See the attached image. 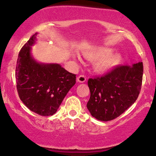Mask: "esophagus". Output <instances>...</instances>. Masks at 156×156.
Here are the masks:
<instances>
[{"label": "esophagus", "mask_w": 156, "mask_h": 156, "mask_svg": "<svg viewBox=\"0 0 156 156\" xmlns=\"http://www.w3.org/2000/svg\"><path fill=\"white\" fill-rule=\"evenodd\" d=\"M87 80V77L83 75H81V76H79L77 78V81L79 82V83H84V82Z\"/></svg>", "instance_id": "obj_1"}]
</instances>
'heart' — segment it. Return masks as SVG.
I'll use <instances>...</instances> for the list:
<instances>
[{
    "label": "heart",
    "mask_w": 156,
    "mask_h": 156,
    "mask_svg": "<svg viewBox=\"0 0 156 156\" xmlns=\"http://www.w3.org/2000/svg\"><path fill=\"white\" fill-rule=\"evenodd\" d=\"M113 49L108 47H96L84 55L91 60L97 59L94 64V69L98 73H107L119 66L122 62V56L119 53H112Z\"/></svg>",
    "instance_id": "obj_1"
}]
</instances>
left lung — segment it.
Masks as SVG:
<instances>
[{
  "instance_id": "left-lung-1",
  "label": "left lung",
  "mask_w": 156,
  "mask_h": 156,
  "mask_svg": "<svg viewBox=\"0 0 156 156\" xmlns=\"http://www.w3.org/2000/svg\"><path fill=\"white\" fill-rule=\"evenodd\" d=\"M143 64L118 66L104 76L89 78L87 107L93 117L110 121L124 113L136 101L142 83Z\"/></svg>"
}]
</instances>
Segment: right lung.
<instances>
[{"mask_svg": "<svg viewBox=\"0 0 156 156\" xmlns=\"http://www.w3.org/2000/svg\"><path fill=\"white\" fill-rule=\"evenodd\" d=\"M37 35L32 36L19 53L15 72L17 89L20 100L31 112L51 116L76 84V75L58 64L37 62L31 53Z\"/></svg>", "mask_w": 156, "mask_h": 156, "instance_id": "obj_1", "label": "right lung"}]
</instances>
